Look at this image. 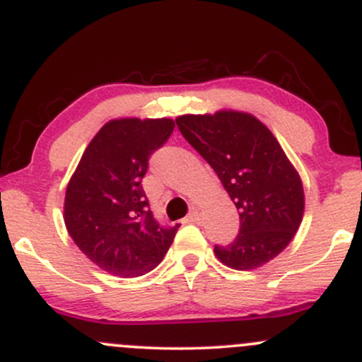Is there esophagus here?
<instances>
[{
	"label": "esophagus",
	"instance_id": "esophagus-1",
	"mask_svg": "<svg viewBox=\"0 0 362 362\" xmlns=\"http://www.w3.org/2000/svg\"><path fill=\"white\" fill-rule=\"evenodd\" d=\"M197 221H199V211L192 209L190 211V214L185 218V223H197Z\"/></svg>",
	"mask_w": 362,
	"mask_h": 362
}]
</instances>
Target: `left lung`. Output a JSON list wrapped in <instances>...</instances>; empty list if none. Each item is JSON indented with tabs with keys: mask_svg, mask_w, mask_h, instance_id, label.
Listing matches in <instances>:
<instances>
[{
	"mask_svg": "<svg viewBox=\"0 0 362 362\" xmlns=\"http://www.w3.org/2000/svg\"><path fill=\"white\" fill-rule=\"evenodd\" d=\"M175 122L238 209V236L226 247L216 245V257L235 271L271 262L296 235L305 213L301 178L281 144L247 112L187 114Z\"/></svg>",
	"mask_w": 362,
	"mask_h": 362,
	"instance_id": "1",
	"label": "left lung"
}]
</instances>
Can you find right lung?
<instances>
[{
    "label": "right lung",
    "mask_w": 362,
    "mask_h": 362,
    "mask_svg": "<svg viewBox=\"0 0 362 362\" xmlns=\"http://www.w3.org/2000/svg\"><path fill=\"white\" fill-rule=\"evenodd\" d=\"M172 119L107 122L66 187L64 223L78 248L112 276L138 277L163 260L180 224L153 218L143 177L149 156L172 136Z\"/></svg>",
    "instance_id": "right-lung-1"
}]
</instances>
